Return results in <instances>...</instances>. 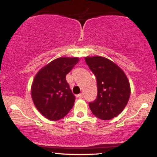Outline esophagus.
Returning <instances> with one entry per match:
<instances>
[{
  "label": "esophagus",
  "mask_w": 157,
  "mask_h": 157,
  "mask_svg": "<svg viewBox=\"0 0 157 157\" xmlns=\"http://www.w3.org/2000/svg\"><path fill=\"white\" fill-rule=\"evenodd\" d=\"M77 97H78V98H80V99H82V97H83V94H82V93L79 94L77 95Z\"/></svg>",
  "instance_id": "1"
}]
</instances>
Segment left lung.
Returning <instances> with one entry per match:
<instances>
[{
  "label": "left lung",
  "instance_id": "left-lung-1",
  "mask_svg": "<svg viewBox=\"0 0 157 157\" xmlns=\"http://www.w3.org/2000/svg\"><path fill=\"white\" fill-rule=\"evenodd\" d=\"M86 64L97 78V96L89 102L94 116L109 120L123 111L130 97V84L123 71L105 57H85Z\"/></svg>",
  "mask_w": 157,
  "mask_h": 157
}]
</instances>
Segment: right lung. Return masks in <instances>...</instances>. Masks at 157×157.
I'll use <instances>...</instances> for the list:
<instances>
[{
	"mask_svg": "<svg viewBox=\"0 0 157 157\" xmlns=\"http://www.w3.org/2000/svg\"><path fill=\"white\" fill-rule=\"evenodd\" d=\"M78 61V57H59L41 68L35 77L32 100L40 113L48 120H60L72 109L75 96L66 76Z\"/></svg>",
	"mask_w": 157,
	"mask_h": 157,
	"instance_id": "right-lung-1",
	"label": "right lung"
}]
</instances>
